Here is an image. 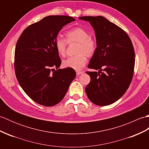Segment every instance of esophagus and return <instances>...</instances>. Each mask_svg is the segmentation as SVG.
I'll list each match as a JSON object with an SVG mask.
<instances>
[{
	"instance_id": "34e87169",
	"label": "esophagus",
	"mask_w": 149,
	"mask_h": 149,
	"mask_svg": "<svg viewBox=\"0 0 149 149\" xmlns=\"http://www.w3.org/2000/svg\"><path fill=\"white\" fill-rule=\"evenodd\" d=\"M83 73V72H81V71H76V74L77 75H79L81 74H82Z\"/></svg>"
}]
</instances>
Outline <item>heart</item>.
I'll list each match as a JSON object with an SVG mask.
<instances>
[{"instance_id":"b5f03b06","label":"heart","mask_w":149,"mask_h":149,"mask_svg":"<svg viewBox=\"0 0 149 149\" xmlns=\"http://www.w3.org/2000/svg\"><path fill=\"white\" fill-rule=\"evenodd\" d=\"M65 39L58 38L55 40V48L58 54H66L68 43H77L76 52L77 55L69 57L63 61V65L66 68L80 70L86 65V56L90 57L95 53L97 48L96 41L91 36L85 28L77 27L67 31L65 34Z\"/></svg>"}]
</instances>
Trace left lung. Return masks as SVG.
I'll list each match as a JSON object with an SVG mask.
<instances>
[{"label":"left lung","mask_w":149,"mask_h":149,"mask_svg":"<svg viewBox=\"0 0 149 149\" xmlns=\"http://www.w3.org/2000/svg\"><path fill=\"white\" fill-rule=\"evenodd\" d=\"M79 19L90 22L97 42L88 67L99 72H86L91 81L85 91L93 104L110 105L123 96L131 83L135 63L133 45L127 33L106 18L86 16Z\"/></svg>","instance_id":"1"}]
</instances>
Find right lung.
<instances>
[{"mask_svg": "<svg viewBox=\"0 0 149 149\" xmlns=\"http://www.w3.org/2000/svg\"><path fill=\"white\" fill-rule=\"evenodd\" d=\"M73 21L68 16H48L27 27L16 45V77L25 93L40 105L61 102L76 75L72 68H58L61 61L55 48L58 33Z\"/></svg>", "mask_w": 149, "mask_h": 149, "instance_id": "add662e5", "label": "right lung"}]
</instances>
